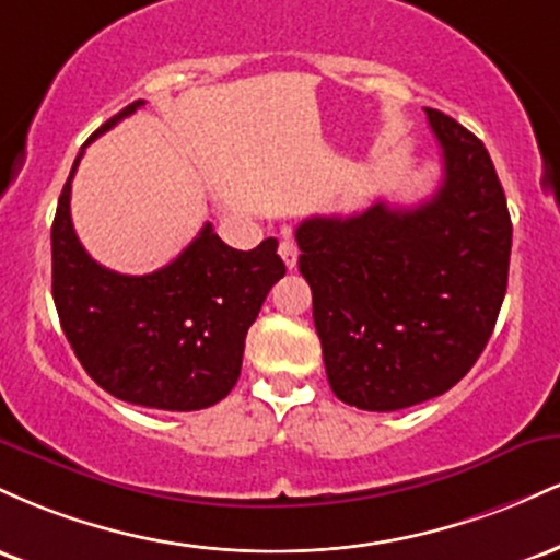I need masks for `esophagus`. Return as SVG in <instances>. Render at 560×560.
Wrapping results in <instances>:
<instances>
[{
	"label": "esophagus",
	"instance_id": "esophagus-1",
	"mask_svg": "<svg viewBox=\"0 0 560 560\" xmlns=\"http://www.w3.org/2000/svg\"><path fill=\"white\" fill-rule=\"evenodd\" d=\"M279 255H281V260L287 262V268L298 266V244L289 240V236H284V240H281V244H279Z\"/></svg>",
	"mask_w": 560,
	"mask_h": 560
}]
</instances>
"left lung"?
<instances>
[{"mask_svg":"<svg viewBox=\"0 0 560 560\" xmlns=\"http://www.w3.org/2000/svg\"><path fill=\"white\" fill-rule=\"evenodd\" d=\"M427 120L445 165L427 202L307 218L294 234L334 395L376 413L458 384L508 287L513 226L490 152L450 115Z\"/></svg>","mask_w":560,"mask_h":560,"instance_id":"obj_1","label":"left lung"}]
</instances>
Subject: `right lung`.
<instances>
[{"label": "right lung", "mask_w": 560, "mask_h": 560, "mask_svg": "<svg viewBox=\"0 0 560 560\" xmlns=\"http://www.w3.org/2000/svg\"><path fill=\"white\" fill-rule=\"evenodd\" d=\"M141 105L144 100L131 102L89 141ZM81 158L83 152L62 186L52 223V298L75 358L118 400L178 413L210 408L234 389L247 329L287 273L276 255L279 242L268 236L244 253L205 223L160 271L115 273L92 260L70 221V182Z\"/></svg>", "instance_id": "add662e5"}]
</instances>
